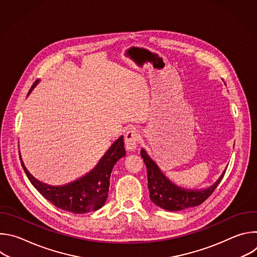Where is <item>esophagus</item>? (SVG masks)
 <instances>
[{"instance_id": "obj_1", "label": "esophagus", "mask_w": 257, "mask_h": 257, "mask_svg": "<svg viewBox=\"0 0 257 257\" xmlns=\"http://www.w3.org/2000/svg\"><path fill=\"white\" fill-rule=\"evenodd\" d=\"M139 141V134L136 130H130L125 134V146L130 152H133L137 148V143Z\"/></svg>"}]
</instances>
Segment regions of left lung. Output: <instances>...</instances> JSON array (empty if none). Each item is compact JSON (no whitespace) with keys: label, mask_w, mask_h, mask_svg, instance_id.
<instances>
[{"label":"left lung","mask_w":257,"mask_h":257,"mask_svg":"<svg viewBox=\"0 0 257 257\" xmlns=\"http://www.w3.org/2000/svg\"><path fill=\"white\" fill-rule=\"evenodd\" d=\"M140 155L148 172V186L152 201L158 206L170 211H178L197 206L204 202L212 194L226 173L225 170L214 184L204 190L183 189L174 185L166 178L157 164L148 156L144 150H141Z\"/></svg>","instance_id":"left-lung-1"}]
</instances>
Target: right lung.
<instances>
[{"mask_svg": "<svg viewBox=\"0 0 257 257\" xmlns=\"http://www.w3.org/2000/svg\"><path fill=\"white\" fill-rule=\"evenodd\" d=\"M38 82L39 80H36L32 84L28 94ZM125 154L124 140L121 136L113 143L91 172L75 182L58 187L38 181L29 174L23 162H21V165L31 184L55 206L73 213H86L95 211L104 204L108 195L112 170L115 164L125 157Z\"/></svg>", "mask_w": 257, "mask_h": 257, "instance_id": "1", "label": "right lung"}]
</instances>
